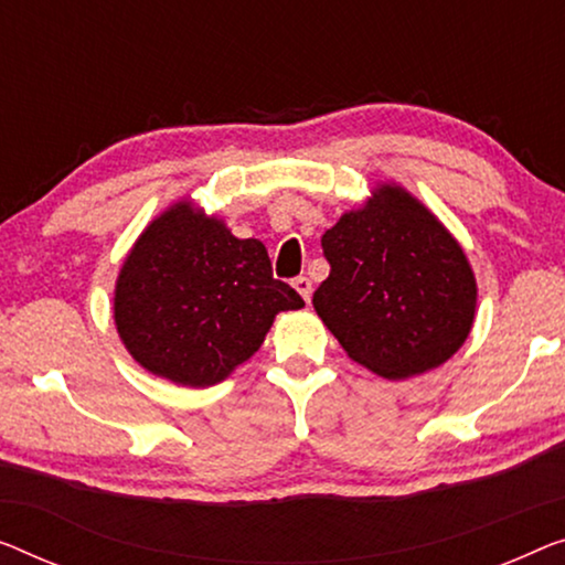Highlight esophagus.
<instances>
[{
	"instance_id": "esophagus-1",
	"label": "esophagus",
	"mask_w": 565,
	"mask_h": 565,
	"mask_svg": "<svg viewBox=\"0 0 565 565\" xmlns=\"http://www.w3.org/2000/svg\"><path fill=\"white\" fill-rule=\"evenodd\" d=\"M294 289L301 294V299L309 301L311 299V291H315V286H311L309 276H297V279H294Z\"/></svg>"
}]
</instances>
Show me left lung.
<instances>
[{
	"label": "left lung",
	"mask_w": 565,
	"mask_h": 565,
	"mask_svg": "<svg viewBox=\"0 0 565 565\" xmlns=\"http://www.w3.org/2000/svg\"><path fill=\"white\" fill-rule=\"evenodd\" d=\"M319 319L358 365L403 381L444 365L471 332L477 279L459 241L395 182L322 235Z\"/></svg>",
	"instance_id": "left-lung-1"
}]
</instances>
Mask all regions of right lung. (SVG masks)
Wrapping results in <instances>:
<instances>
[{
	"label": "right lung",
	"mask_w": 565,
	"mask_h": 565,
	"mask_svg": "<svg viewBox=\"0 0 565 565\" xmlns=\"http://www.w3.org/2000/svg\"><path fill=\"white\" fill-rule=\"evenodd\" d=\"M305 299L274 279L258 238H235L192 200L159 213L126 254L114 289L124 348L151 375L207 388L264 344L279 311Z\"/></svg>",
	"instance_id": "1"
}]
</instances>
